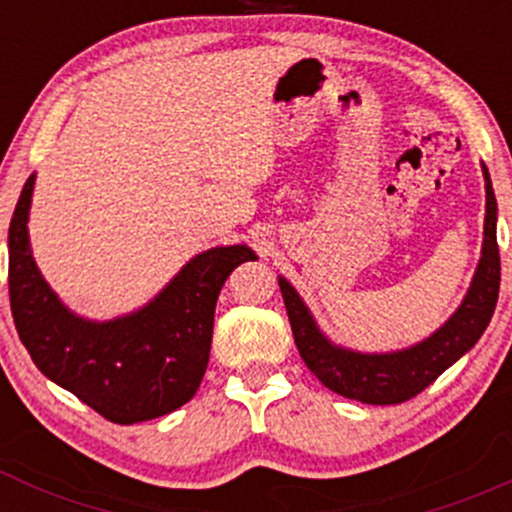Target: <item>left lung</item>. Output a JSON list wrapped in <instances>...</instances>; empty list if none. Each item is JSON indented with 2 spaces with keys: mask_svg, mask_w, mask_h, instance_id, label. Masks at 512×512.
<instances>
[{
  "mask_svg": "<svg viewBox=\"0 0 512 512\" xmlns=\"http://www.w3.org/2000/svg\"><path fill=\"white\" fill-rule=\"evenodd\" d=\"M486 178V223L484 250L472 289L464 298L457 313L426 342L411 346L397 354H356V351L337 349L322 337L313 317L305 308L298 293L286 279H279L286 313L296 339L298 354L310 368V373L322 385L337 395L366 404H402L424 392L433 380L450 368L462 354H467L486 325L491 322L493 308L501 289V255L496 240V195H493L489 170Z\"/></svg>",
  "mask_w": 512,
  "mask_h": 512,
  "instance_id": "left-lung-1",
  "label": "left lung"
}]
</instances>
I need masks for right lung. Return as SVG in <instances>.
Here are the masks:
<instances>
[{
  "mask_svg": "<svg viewBox=\"0 0 512 512\" xmlns=\"http://www.w3.org/2000/svg\"><path fill=\"white\" fill-rule=\"evenodd\" d=\"M31 195L33 175L9 223V303L40 373L122 426L190 402L209 363L221 286L255 252L245 245L202 252L144 310L96 325L69 313L35 267L26 228Z\"/></svg>",
  "mask_w": 512,
  "mask_h": 512,
  "instance_id": "add662e5",
  "label": "right lung"
}]
</instances>
